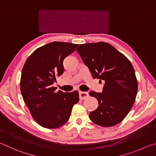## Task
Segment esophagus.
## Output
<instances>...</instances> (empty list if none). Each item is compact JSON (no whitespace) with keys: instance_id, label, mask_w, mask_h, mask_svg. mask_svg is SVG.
Wrapping results in <instances>:
<instances>
[{"instance_id":"34e87169","label":"esophagus","mask_w":156,"mask_h":156,"mask_svg":"<svg viewBox=\"0 0 156 156\" xmlns=\"http://www.w3.org/2000/svg\"><path fill=\"white\" fill-rule=\"evenodd\" d=\"M88 96H89L88 92H83V91L79 92V98H80V100L86 99Z\"/></svg>"}]
</instances>
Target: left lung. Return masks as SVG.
Instances as JSON below:
<instances>
[{
  "instance_id": "obj_1",
  "label": "left lung",
  "mask_w": 156,
  "mask_h": 156,
  "mask_svg": "<svg viewBox=\"0 0 156 156\" xmlns=\"http://www.w3.org/2000/svg\"><path fill=\"white\" fill-rule=\"evenodd\" d=\"M76 51L93 78L105 83L102 93H89L96 98L99 105L89 113V118L104 127L122 122L133 107L138 91V81L131 62L104 42L80 44Z\"/></svg>"
}]
</instances>
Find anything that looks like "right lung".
I'll use <instances>...</instances> for the list:
<instances>
[{
    "instance_id": "1",
    "label": "right lung",
    "mask_w": 156,
    "mask_h": 156,
    "mask_svg": "<svg viewBox=\"0 0 156 156\" xmlns=\"http://www.w3.org/2000/svg\"><path fill=\"white\" fill-rule=\"evenodd\" d=\"M78 44L52 42L36 49L25 61L20 78V91L31 115L39 125L56 129L69 119L78 103V91L55 92L53 84L64 72L63 60Z\"/></svg>"
}]
</instances>
